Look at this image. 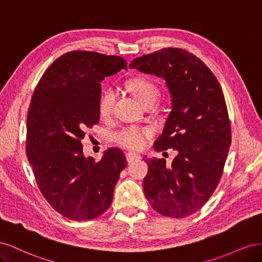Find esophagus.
I'll use <instances>...</instances> for the list:
<instances>
[{"label":"esophagus","instance_id":"obj_1","mask_svg":"<svg viewBox=\"0 0 262 262\" xmlns=\"http://www.w3.org/2000/svg\"><path fill=\"white\" fill-rule=\"evenodd\" d=\"M125 156H126V161H128L129 163H132L134 161L141 160V157H142L140 154H137V153H134V152H128V153L125 154Z\"/></svg>","mask_w":262,"mask_h":262}]
</instances>
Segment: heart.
Returning a JSON list of instances; mask_svg holds the SVG:
<instances>
[{"mask_svg": "<svg viewBox=\"0 0 262 262\" xmlns=\"http://www.w3.org/2000/svg\"><path fill=\"white\" fill-rule=\"evenodd\" d=\"M130 92L137 97L142 105L147 101L156 99L158 95V87L146 78H134L128 84ZM116 100V92L112 87L104 90L98 100V112L101 117H108L113 113ZM150 131L146 128H138V126H123L115 132L114 139L121 146L140 149L146 144V139L149 137Z\"/></svg>", "mask_w": 262, "mask_h": 262, "instance_id": "b5f03b06", "label": "heart"}]
</instances>
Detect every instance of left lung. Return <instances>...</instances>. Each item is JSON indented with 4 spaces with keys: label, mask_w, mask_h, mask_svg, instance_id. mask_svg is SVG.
<instances>
[{
    "label": "left lung",
    "mask_w": 262,
    "mask_h": 262,
    "mask_svg": "<svg viewBox=\"0 0 262 262\" xmlns=\"http://www.w3.org/2000/svg\"><path fill=\"white\" fill-rule=\"evenodd\" d=\"M129 68L163 77L171 97V112L154 147L176 149L178 155L170 166L164 158H147L146 199L164 216L191 215L215 191L232 143L221 85L199 58L179 48L144 54Z\"/></svg>",
    "instance_id": "8db88e82"
}]
</instances>
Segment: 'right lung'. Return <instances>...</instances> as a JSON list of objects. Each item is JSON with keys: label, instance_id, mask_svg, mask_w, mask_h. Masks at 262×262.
<instances>
[{"label": "right lung", "instance_id": "1", "mask_svg": "<svg viewBox=\"0 0 262 262\" xmlns=\"http://www.w3.org/2000/svg\"><path fill=\"white\" fill-rule=\"evenodd\" d=\"M126 69L118 55L71 51L46 70L27 115L26 153L37 186L51 207L73 221L93 220L113 202L126 167L124 153L110 147L97 163L83 155L85 131L99 122L100 82Z\"/></svg>", "mask_w": 262, "mask_h": 262}]
</instances>
